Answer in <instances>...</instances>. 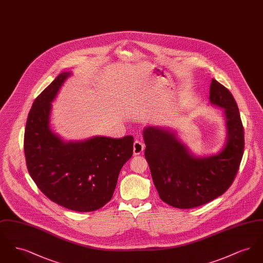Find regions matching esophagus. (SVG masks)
<instances>
[{"label":"esophagus","mask_w":263,"mask_h":263,"mask_svg":"<svg viewBox=\"0 0 263 263\" xmlns=\"http://www.w3.org/2000/svg\"><path fill=\"white\" fill-rule=\"evenodd\" d=\"M144 149H145V146H144V144H143L141 141L136 140V141L134 142V145H133V153H134L135 156L142 154Z\"/></svg>","instance_id":"esophagus-1"}]
</instances>
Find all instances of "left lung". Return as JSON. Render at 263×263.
Masks as SVG:
<instances>
[{
    "label": "left lung",
    "instance_id": "8db88e82",
    "mask_svg": "<svg viewBox=\"0 0 263 263\" xmlns=\"http://www.w3.org/2000/svg\"><path fill=\"white\" fill-rule=\"evenodd\" d=\"M209 102L224 109L226 141L210 156H196L176 131L146 126L143 138L145 158L161 199L168 205L189 209L222 195L238 173L245 147L243 127L237 102L228 88L213 79Z\"/></svg>",
    "mask_w": 263,
    "mask_h": 263
}]
</instances>
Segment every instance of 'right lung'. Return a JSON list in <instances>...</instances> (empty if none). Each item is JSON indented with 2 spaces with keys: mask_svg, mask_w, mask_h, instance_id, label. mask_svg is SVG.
I'll list each match as a JSON object with an SVG mask.
<instances>
[{
  "mask_svg": "<svg viewBox=\"0 0 263 263\" xmlns=\"http://www.w3.org/2000/svg\"><path fill=\"white\" fill-rule=\"evenodd\" d=\"M72 72L58 76L34 100L25 131V161L37 187L67 209L90 212L112 198L118 175L132 157V136L66 141L50 127L52 102Z\"/></svg>",
  "mask_w": 263,
  "mask_h": 263,
  "instance_id": "add662e5",
  "label": "right lung"
}]
</instances>
